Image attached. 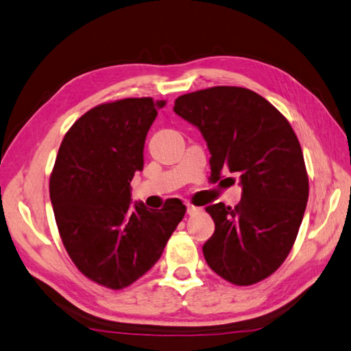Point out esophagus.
I'll return each mask as SVG.
<instances>
[{
    "label": "esophagus",
    "mask_w": 351,
    "mask_h": 351,
    "mask_svg": "<svg viewBox=\"0 0 351 351\" xmlns=\"http://www.w3.org/2000/svg\"><path fill=\"white\" fill-rule=\"evenodd\" d=\"M202 210L199 208V207H195V205H187V213L190 216H193V215H197V213H201Z\"/></svg>",
    "instance_id": "34e87169"
}]
</instances>
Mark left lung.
<instances>
[{
	"mask_svg": "<svg viewBox=\"0 0 351 351\" xmlns=\"http://www.w3.org/2000/svg\"><path fill=\"white\" fill-rule=\"evenodd\" d=\"M173 111L202 132L211 180L230 171L243 187L234 208L222 202L205 207L215 234L204 257L230 283L256 285L283 265L304 216L308 176L297 135L276 106L242 86L180 95Z\"/></svg>",
	"mask_w": 351,
	"mask_h": 351,
	"instance_id": "obj_1",
	"label": "left lung"
}]
</instances>
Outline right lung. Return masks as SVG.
Returning a JSON list of instances; mask_svg holds the SVG:
<instances>
[{
    "label": "right lung",
    "instance_id": "1",
    "mask_svg": "<svg viewBox=\"0 0 351 351\" xmlns=\"http://www.w3.org/2000/svg\"><path fill=\"white\" fill-rule=\"evenodd\" d=\"M166 103L132 97L94 106L75 120L50 175L59 234L75 267L120 291L143 277L185 215L180 199L161 210L130 207V181L144 166L146 135Z\"/></svg>",
    "mask_w": 351,
    "mask_h": 351
}]
</instances>
